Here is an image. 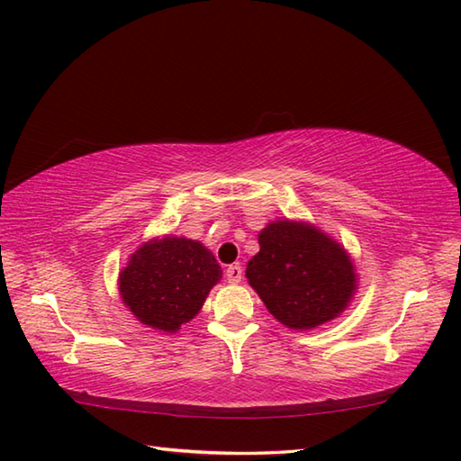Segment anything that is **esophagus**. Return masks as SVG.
Wrapping results in <instances>:
<instances>
[{
	"label": "esophagus",
	"instance_id": "1",
	"mask_svg": "<svg viewBox=\"0 0 461 461\" xmlns=\"http://www.w3.org/2000/svg\"><path fill=\"white\" fill-rule=\"evenodd\" d=\"M225 277H228V283H233V285H238L243 277V269L240 266H230L225 269Z\"/></svg>",
	"mask_w": 461,
	"mask_h": 461
}]
</instances>
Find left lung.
<instances>
[{
    "mask_svg": "<svg viewBox=\"0 0 461 461\" xmlns=\"http://www.w3.org/2000/svg\"><path fill=\"white\" fill-rule=\"evenodd\" d=\"M258 240L246 277L281 325L309 330L347 311L358 276L342 243L315 223L287 218L269 221Z\"/></svg>",
    "mask_w": 461,
    "mask_h": 461,
    "instance_id": "1",
    "label": "left lung"
}]
</instances>
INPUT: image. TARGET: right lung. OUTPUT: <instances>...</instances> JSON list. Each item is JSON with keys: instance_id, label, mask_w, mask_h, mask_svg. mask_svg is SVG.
I'll list each match as a JSON object with an SVG mask.
<instances>
[{"instance_id": "right-lung-1", "label": "right lung", "mask_w": 461, "mask_h": 461, "mask_svg": "<svg viewBox=\"0 0 461 461\" xmlns=\"http://www.w3.org/2000/svg\"><path fill=\"white\" fill-rule=\"evenodd\" d=\"M220 279V263L203 243L166 233L144 241L124 263L119 293L142 325L176 332L198 315Z\"/></svg>"}]
</instances>
